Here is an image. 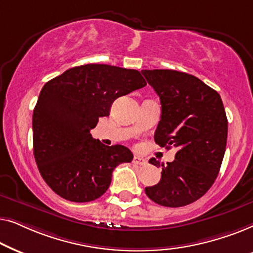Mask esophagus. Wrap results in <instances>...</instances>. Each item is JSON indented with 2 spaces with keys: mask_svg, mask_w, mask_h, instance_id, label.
<instances>
[{
  "mask_svg": "<svg viewBox=\"0 0 253 253\" xmlns=\"http://www.w3.org/2000/svg\"><path fill=\"white\" fill-rule=\"evenodd\" d=\"M132 162L134 165H138V166H146L147 165L146 159L141 158V157H139V155H134Z\"/></svg>",
  "mask_w": 253,
  "mask_h": 253,
  "instance_id": "34e87169",
  "label": "esophagus"
}]
</instances>
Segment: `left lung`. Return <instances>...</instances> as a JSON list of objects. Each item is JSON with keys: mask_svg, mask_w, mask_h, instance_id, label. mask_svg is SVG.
<instances>
[{"mask_svg": "<svg viewBox=\"0 0 253 253\" xmlns=\"http://www.w3.org/2000/svg\"><path fill=\"white\" fill-rule=\"evenodd\" d=\"M161 102V120L154 140L177 148L175 160L162 167L158 184L145 188L161 206L181 207L203 197L213 185L227 144L228 121L221 96L195 76L175 70H143Z\"/></svg>", "mask_w": 253, "mask_h": 253, "instance_id": "left-lung-1", "label": "left lung"}]
</instances>
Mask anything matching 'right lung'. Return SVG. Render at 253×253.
I'll return each instance as SVG.
<instances>
[{
    "mask_svg": "<svg viewBox=\"0 0 253 253\" xmlns=\"http://www.w3.org/2000/svg\"><path fill=\"white\" fill-rule=\"evenodd\" d=\"M146 86L139 71L85 64L47 82L33 110V153L44 182L62 198L87 203L109 188L113 170L131 162L122 145L106 146L91 130L114 100Z\"/></svg>",
    "mask_w": 253,
    "mask_h": 253,
    "instance_id": "add662e5",
    "label": "right lung"
}]
</instances>
